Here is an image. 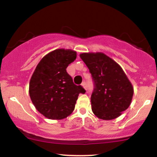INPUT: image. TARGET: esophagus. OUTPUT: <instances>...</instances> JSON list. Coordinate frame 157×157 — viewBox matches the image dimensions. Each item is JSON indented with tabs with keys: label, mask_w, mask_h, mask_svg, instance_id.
Wrapping results in <instances>:
<instances>
[{
	"label": "esophagus",
	"mask_w": 157,
	"mask_h": 157,
	"mask_svg": "<svg viewBox=\"0 0 157 157\" xmlns=\"http://www.w3.org/2000/svg\"><path fill=\"white\" fill-rule=\"evenodd\" d=\"M82 86H83V88L85 89H86V90L87 89V85H86V82H85V81H84V82H82Z\"/></svg>",
	"instance_id": "1"
}]
</instances>
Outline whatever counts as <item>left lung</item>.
<instances>
[{
  "label": "left lung",
  "mask_w": 157,
  "mask_h": 157,
  "mask_svg": "<svg viewBox=\"0 0 157 157\" xmlns=\"http://www.w3.org/2000/svg\"><path fill=\"white\" fill-rule=\"evenodd\" d=\"M80 57L92 77L93 113L102 120L118 117L129 107L134 94L132 85L123 70L103 53H83Z\"/></svg>",
  "instance_id": "1"
}]
</instances>
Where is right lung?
Instances as JSON below:
<instances>
[{"label": "right lung", "mask_w": 157, "mask_h": 157, "mask_svg": "<svg viewBox=\"0 0 157 157\" xmlns=\"http://www.w3.org/2000/svg\"><path fill=\"white\" fill-rule=\"evenodd\" d=\"M77 57L71 50L57 49L37 64L29 82V95L37 111L51 120H62L72 113L80 94L86 90L73 82L66 68Z\"/></svg>", "instance_id": "1"}]
</instances>
